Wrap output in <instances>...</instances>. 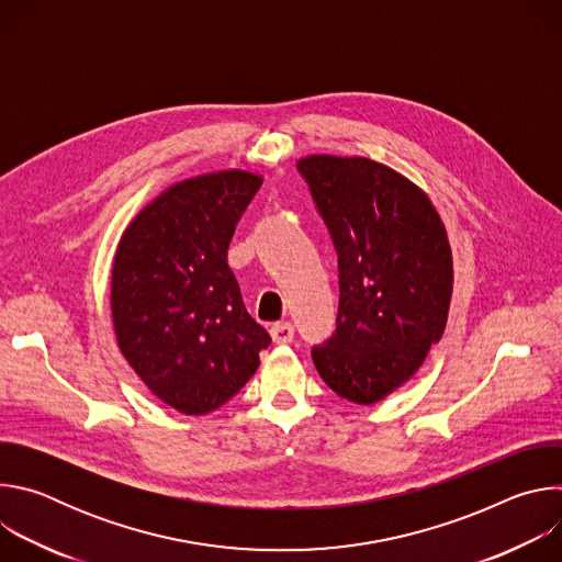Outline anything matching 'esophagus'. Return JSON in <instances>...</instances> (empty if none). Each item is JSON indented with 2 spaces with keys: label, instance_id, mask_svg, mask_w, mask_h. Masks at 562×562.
Returning <instances> with one entry per match:
<instances>
[{
  "label": "esophagus",
  "instance_id": "esophagus-1",
  "mask_svg": "<svg viewBox=\"0 0 562 562\" xmlns=\"http://www.w3.org/2000/svg\"><path fill=\"white\" fill-rule=\"evenodd\" d=\"M293 336H295V329L291 323H278L271 327V338L278 345H289L293 340Z\"/></svg>",
  "mask_w": 562,
  "mask_h": 562
}]
</instances>
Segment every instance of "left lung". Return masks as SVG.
Returning a JSON list of instances; mask_svg holds the SVG:
<instances>
[{"label": "left lung", "mask_w": 562, "mask_h": 562, "mask_svg": "<svg viewBox=\"0 0 562 562\" xmlns=\"http://www.w3.org/2000/svg\"><path fill=\"white\" fill-rule=\"evenodd\" d=\"M338 254L336 331L311 349L340 397L373 405L403 386L442 338L453 289L445 224L427 193L369 157L297 162Z\"/></svg>", "instance_id": "left-lung-1"}]
</instances>
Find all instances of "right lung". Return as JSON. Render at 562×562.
<instances>
[{
	"label": "right lung",
	"instance_id": "1",
	"mask_svg": "<svg viewBox=\"0 0 562 562\" xmlns=\"http://www.w3.org/2000/svg\"><path fill=\"white\" fill-rule=\"evenodd\" d=\"M260 187V176L239 169L182 180L146 204L117 245V347L148 391L180 414L222 407L271 345L226 262L235 226Z\"/></svg>",
	"mask_w": 562,
	"mask_h": 562
}]
</instances>
